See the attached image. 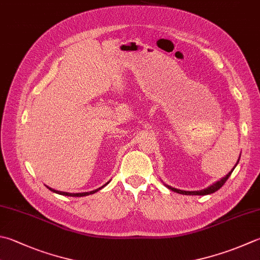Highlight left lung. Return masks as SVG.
<instances>
[{
    "mask_svg": "<svg viewBox=\"0 0 260 260\" xmlns=\"http://www.w3.org/2000/svg\"><path fill=\"white\" fill-rule=\"evenodd\" d=\"M239 160H240V157H239ZM239 160H238V162H239ZM238 162H237V165H238ZM237 165H236V167H237ZM236 167H233V169H232L230 172H229V174H228L224 178H222L221 180H218L217 182H215V184H213L212 186L207 187L206 189H203V190H200V191H186V190L177 189V188L170 187V186H167V187L169 188V189H171V190H174V191L178 192V194H182V195H208V194H213V192H215L216 190L220 189V188H221L223 185L225 184V181L229 179V177L231 176L232 171L235 170V168H236Z\"/></svg>",
    "mask_w": 260,
    "mask_h": 260,
    "instance_id": "8db88e82",
    "label": "left lung"
}]
</instances>
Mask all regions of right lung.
Returning <instances> with one entry per match:
<instances>
[{
	"mask_svg": "<svg viewBox=\"0 0 260 260\" xmlns=\"http://www.w3.org/2000/svg\"><path fill=\"white\" fill-rule=\"evenodd\" d=\"M107 184H108V182H107ZM106 184V185H107ZM106 185H104L103 187H105ZM103 187H100V188H98V189H95V190H92V191H89V192H79V194H71V192H65V191H58V190H55V189H52V188L50 187H48L47 186V188L49 190H52V191H54V192H56V194H59V195H64V196H72V197H81V196H86V195H91V194H94L95 191H98V190H100L101 188Z\"/></svg>",
	"mask_w": 260,
	"mask_h": 260,
	"instance_id": "right-lung-1",
	"label": "right lung"
}]
</instances>
